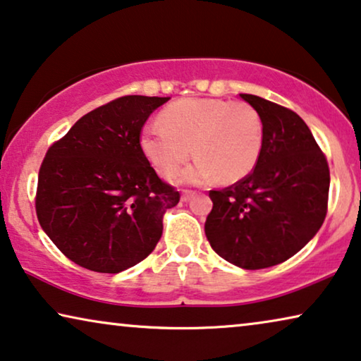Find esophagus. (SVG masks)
<instances>
[{"label":"esophagus","mask_w":361,"mask_h":361,"mask_svg":"<svg viewBox=\"0 0 361 361\" xmlns=\"http://www.w3.org/2000/svg\"><path fill=\"white\" fill-rule=\"evenodd\" d=\"M196 192L195 191H191V190H183V192H181V201H190L192 196H195Z\"/></svg>","instance_id":"34e87169"}]
</instances>
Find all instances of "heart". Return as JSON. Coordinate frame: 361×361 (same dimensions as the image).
Wrapping results in <instances>:
<instances>
[{"mask_svg": "<svg viewBox=\"0 0 361 361\" xmlns=\"http://www.w3.org/2000/svg\"><path fill=\"white\" fill-rule=\"evenodd\" d=\"M263 145V121L245 101L185 98L160 113V126L142 130L140 147L161 178H173L190 160L188 183L217 180L226 185L245 178L255 169Z\"/></svg>", "mask_w": 361, "mask_h": 361, "instance_id": "obj_1", "label": "heart"}]
</instances>
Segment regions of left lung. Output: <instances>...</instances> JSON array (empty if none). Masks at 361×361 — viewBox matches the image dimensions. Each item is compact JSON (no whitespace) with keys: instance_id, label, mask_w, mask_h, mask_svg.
I'll return each mask as SVG.
<instances>
[{"instance_id":"8db88e82","label":"left lung","mask_w":361,"mask_h":361,"mask_svg":"<svg viewBox=\"0 0 361 361\" xmlns=\"http://www.w3.org/2000/svg\"><path fill=\"white\" fill-rule=\"evenodd\" d=\"M263 121L258 161L245 178L211 190L204 232L212 250L245 270L286 262L321 229L331 171L306 123L255 94H240Z\"/></svg>"}]
</instances>
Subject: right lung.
<instances>
[{"label":"right lung","instance_id":"add662e5","mask_svg":"<svg viewBox=\"0 0 361 361\" xmlns=\"http://www.w3.org/2000/svg\"><path fill=\"white\" fill-rule=\"evenodd\" d=\"M170 98L121 96L49 147L35 212L60 252L98 273H119L154 252L180 192L161 181L140 147L149 116Z\"/></svg>","mask_w":361,"mask_h":361}]
</instances>
